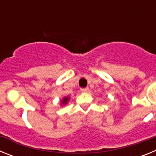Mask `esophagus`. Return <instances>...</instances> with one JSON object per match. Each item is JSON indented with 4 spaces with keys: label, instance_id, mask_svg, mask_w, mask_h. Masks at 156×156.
<instances>
[{
    "label": "esophagus",
    "instance_id": "34e87169",
    "mask_svg": "<svg viewBox=\"0 0 156 156\" xmlns=\"http://www.w3.org/2000/svg\"><path fill=\"white\" fill-rule=\"evenodd\" d=\"M88 90H89V89H88V87L82 88V89H80V91L82 92V93H87V92L88 91Z\"/></svg>",
    "mask_w": 156,
    "mask_h": 156
}]
</instances>
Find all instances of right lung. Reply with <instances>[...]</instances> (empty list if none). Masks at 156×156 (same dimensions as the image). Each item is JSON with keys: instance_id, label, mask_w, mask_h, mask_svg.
Returning a JSON list of instances; mask_svg holds the SVG:
<instances>
[{"instance_id": "obj_1", "label": "right lung", "mask_w": 156, "mask_h": 156, "mask_svg": "<svg viewBox=\"0 0 156 156\" xmlns=\"http://www.w3.org/2000/svg\"><path fill=\"white\" fill-rule=\"evenodd\" d=\"M69 100V97H66L62 99V101L61 102H62V105H66V103L68 102V101Z\"/></svg>"}]
</instances>
